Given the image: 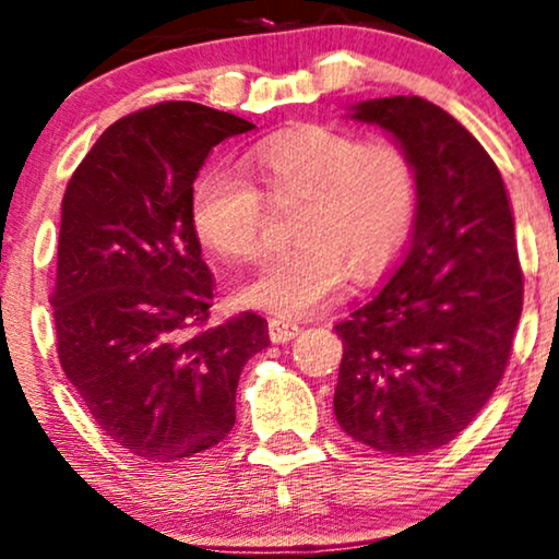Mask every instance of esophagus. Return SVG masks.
<instances>
[{"instance_id":"34e87169","label":"esophagus","mask_w":559,"mask_h":559,"mask_svg":"<svg viewBox=\"0 0 559 559\" xmlns=\"http://www.w3.org/2000/svg\"><path fill=\"white\" fill-rule=\"evenodd\" d=\"M299 322H294V319H281V317H273L271 322H267V334H271L273 342H288L292 337L299 334Z\"/></svg>"}]
</instances>
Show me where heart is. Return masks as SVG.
<instances>
[{"label": "heart", "mask_w": 559, "mask_h": 559, "mask_svg": "<svg viewBox=\"0 0 559 559\" xmlns=\"http://www.w3.org/2000/svg\"><path fill=\"white\" fill-rule=\"evenodd\" d=\"M242 170L273 202H301L288 229L296 242L240 288L248 307L288 317L322 309L349 271L366 278L389 263L412 225L416 168L396 140L307 124L258 145ZM254 187L229 170L193 183V229L225 263H252L263 252L265 206Z\"/></svg>", "instance_id": "heart-1"}]
</instances>
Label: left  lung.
I'll return each instance as SVG.
<instances>
[{
    "mask_svg": "<svg viewBox=\"0 0 559 559\" xmlns=\"http://www.w3.org/2000/svg\"><path fill=\"white\" fill-rule=\"evenodd\" d=\"M353 117L412 155L416 217L399 271L334 324V416L378 452L424 455L478 416L509 362L524 299L511 206L486 147L437 104L385 96Z\"/></svg>",
    "mask_w": 559,
    "mask_h": 559,
    "instance_id": "left-lung-1",
    "label": "left lung"
}]
</instances>
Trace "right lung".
Returning a JSON list of instances; mask_svg holds the SVG:
<instances>
[{
	"instance_id": "1",
	"label": "right lung",
	"mask_w": 559,
	"mask_h": 559,
	"mask_svg": "<svg viewBox=\"0 0 559 559\" xmlns=\"http://www.w3.org/2000/svg\"><path fill=\"white\" fill-rule=\"evenodd\" d=\"M252 128L204 104H153L109 124L66 186L58 360L104 435L153 463L225 440L242 366L271 342L255 311L210 326L214 278L191 222L206 155Z\"/></svg>"
}]
</instances>
